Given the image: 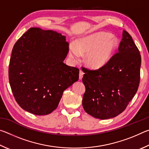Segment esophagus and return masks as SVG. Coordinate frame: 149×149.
Wrapping results in <instances>:
<instances>
[{"instance_id": "esophagus-1", "label": "esophagus", "mask_w": 149, "mask_h": 149, "mask_svg": "<svg viewBox=\"0 0 149 149\" xmlns=\"http://www.w3.org/2000/svg\"><path fill=\"white\" fill-rule=\"evenodd\" d=\"M83 76H84V72H83L81 70H80L79 71V79L81 80Z\"/></svg>"}]
</instances>
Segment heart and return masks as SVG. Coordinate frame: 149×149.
<instances>
[{"label": "heart", "instance_id": "1", "mask_svg": "<svg viewBox=\"0 0 149 149\" xmlns=\"http://www.w3.org/2000/svg\"><path fill=\"white\" fill-rule=\"evenodd\" d=\"M75 46L70 45L69 56L78 60L85 55V62L90 68L98 70L107 65L117 49L118 40L109 33L99 32L75 40Z\"/></svg>", "mask_w": 149, "mask_h": 149}]
</instances>
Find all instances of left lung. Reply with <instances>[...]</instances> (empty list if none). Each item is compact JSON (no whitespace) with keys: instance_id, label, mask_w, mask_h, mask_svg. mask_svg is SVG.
Segmentation results:
<instances>
[{"instance_id":"8db88e82","label":"left lung","mask_w":149,"mask_h":149,"mask_svg":"<svg viewBox=\"0 0 149 149\" xmlns=\"http://www.w3.org/2000/svg\"><path fill=\"white\" fill-rule=\"evenodd\" d=\"M141 64L137 47L132 36L123 30L118 52L109 62L97 70L85 69L82 104L85 112L100 120L120 114L137 91Z\"/></svg>"}]
</instances>
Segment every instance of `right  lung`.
Masks as SVG:
<instances>
[{"instance_id": "add662e5", "label": "right lung", "mask_w": 149, "mask_h": 149, "mask_svg": "<svg viewBox=\"0 0 149 149\" xmlns=\"http://www.w3.org/2000/svg\"><path fill=\"white\" fill-rule=\"evenodd\" d=\"M68 51L65 37L52 30L32 27L17 40L8 74L20 107L38 116L56 109L64 91L79 79V70L64 63Z\"/></svg>"}]
</instances>
